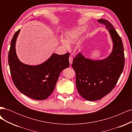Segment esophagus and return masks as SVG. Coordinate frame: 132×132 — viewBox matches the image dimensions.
Here are the masks:
<instances>
[{"instance_id": "1", "label": "esophagus", "mask_w": 132, "mask_h": 132, "mask_svg": "<svg viewBox=\"0 0 132 132\" xmlns=\"http://www.w3.org/2000/svg\"><path fill=\"white\" fill-rule=\"evenodd\" d=\"M69 61L70 64L71 65V64H72V63H73V57H71V56H70L69 58Z\"/></svg>"}]
</instances>
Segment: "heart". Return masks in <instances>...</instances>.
I'll return each mask as SVG.
<instances>
[{"label": "heart", "mask_w": 132, "mask_h": 132, "mask_svg": "<svg viewBox=\"0 0 132 132\" xmlns=\"http://www.w3.org/2000/svg\"><path fill=\"white\" fill-rule=\"evenodd\" d=\"M87 30L85 26H79L71 29L66 32L65 38L61 37L59 41L62 45L67 48L70 47V43H74L77 42L80 38L82 35Z\"/></svg>", "instance_id": "1"}]
</instances>
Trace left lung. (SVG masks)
Instances as JSON below:
<instances>
[{
    "instance_id": "obj_1",
    "label": "left lung",
    "mask_w": 132,
    "mask_h": 132,
    "mask_svg": "<svg viewBox=\"0 0 132 132\" xmlns=\"http://www.w3.org/2000/svg\"><path fill=\"white\" fill-rule=\"evenodd\" d=\"M97 21L105 25L113 43L112 51L107 58L93 60L81 52L74 58L73 67L76 73L78 93L88 101L101 99L113 90L125 66V54L121 38L113 25L107 20Z\"/></svg>"
}]
</instances>
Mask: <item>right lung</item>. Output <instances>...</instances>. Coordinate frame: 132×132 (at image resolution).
<instances>
[{"mask_svg": "<svg viewBox=\"0 0 132 132\" xmlns=\"http://www.w3.org/2000/svg\"><path fill=\"white\" fill-rule=\"evenodd\" d=\"M20 31L14 34L9 52L12 80L16 88L27 96L36 100H45L53 93L61 71L69 66V53H53L41 64H25L20 61L16 53V42Z\"/></svg>", "mask_w": 132, "mask_h": 132, "instance_id": "add662e5", "label": "right lung"}]
</instances>
